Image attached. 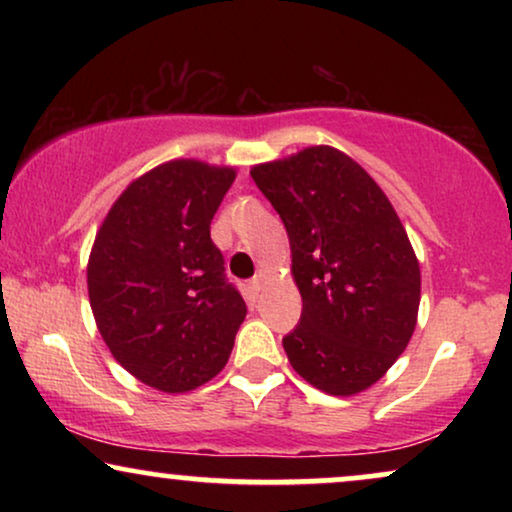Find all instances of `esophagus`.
<instances>
[{
    "label": "esophagus",
    "mask_w": 512,
    "mask_h": 512,
    "mask_svg": "<svg viewBox=\"0 0 512 512\" xmlns=\"http://www.w3.org/2000/svg\"><path fill=\"white\" fill-rule=\"evenodd\" d=\"M249 286H251V289H254L256 293L261 291V286H263V275H256V277L251 279V282H249Z\"/></svg>",
    "instance_id": "1"
}]
</instances>
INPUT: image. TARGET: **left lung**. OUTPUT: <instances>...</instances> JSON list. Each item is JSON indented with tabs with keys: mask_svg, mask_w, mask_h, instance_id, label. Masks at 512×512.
Listing matches in <instances>:
<instances>
[{
	"mask_svg": "<svg viewBox=\"0 0 512 512\" xmlns=\"http://www.w3.org/2000/svg\"><path fill=\"white\" fill-rule=\"evenodd\" d=\"M251 177L284 221L303 296L284 352L312 387L359 394L415 331L422 279L408 233L370 174L331 146L256 165Z\"/></svg>",
	"mask_w": 512,
	"mask_h": 512,
	"instance_id": "obj_1",
	"label": "left lung"
}]
</instances>
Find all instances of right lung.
Here are the masks:
<instances>
[{
  "label": "right lung",
  "instance_id": "add662e5",
  "mask_svg": "<svg viewBox=\"0 0 512 512\" xmlns=\"http://www.w3.org/2000/svg\"><path fill=\"white\" fill-rule=\"evenodd\" d=\"M233 181L235 170L198 160L158 165L125 188L90 251L88 296L104 342L167 394L221 373L247 317L209 235Z\"/></svg>",
  "mask_w": 512,
  "mask_h": 512
}]
</instances>
